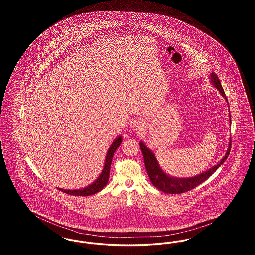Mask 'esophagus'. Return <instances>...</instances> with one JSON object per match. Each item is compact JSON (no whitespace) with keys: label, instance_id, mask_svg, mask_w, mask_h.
I'll return each instance as SVG.
<instances>
[{"label":"esophagus","instance_id":"esophagus-1","mask_svg":"<svg viewBox=\"0 0 255 255\" xmlns=\"http://www.w3.org/2000/svg\"><path fill=\"white\" fill-rule=\"evenodd\" d=\"M143 122L141 120H138V119H134L132 120V122H130V127L131 129L133 131H136V132H139L143 129Z\"/></svg>","mask_w":255,"mask_h":255}]
</instances>
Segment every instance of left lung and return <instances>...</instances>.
Instances as JSON below:
<instances>
[{"label":"left lung","mask_w":255,"mask_h":255,"mask_svg":"<svg viewBox=\"0 0 255 255\" xmlns=\"http://www.w3.org/2000/svg\"><path fill=\"white\" fill-rule=\"evenodd\" d=\"M210 80L212 82V84L217 88L220 94L225 97V99L228 101L227 97L225 95L224 89L221 85V82L219 80L218 75L215 73H211L210 74ZM231 115V114H230ZM230 122L231 123V119L230 117ZM231 142L230 141L228 151L225 155V157L221 159V161L217 163L215 166L211 167L210 169L207 170L204 173H201L194 177H190V178H173L169 175H167L166 173H164L162 169L160 168V166L158 165V160L155 157V154L149 149L147 148L145 144L140 141L139 146L143 155L144 158V163H145L146 171L147 174L150 178V181L153 183L154 186H156L160 191L167 193V194H180L183 192H187L191 189L195 188L197 185L201 184L202 182H205L207 180L219 167L226 161V159L229 157L230 152H231Z\"/></svg>","instance_id":"obj_1"}]
</instances>
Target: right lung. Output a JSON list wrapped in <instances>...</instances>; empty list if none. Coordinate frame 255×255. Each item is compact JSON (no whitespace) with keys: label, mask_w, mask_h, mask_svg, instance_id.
Instances as JSON below:
<instances>
[{"label":"right lung","mask_w":255,"mask_h":255,"mask_svg":"<svg viewBox=\"0 0 255 255\" xmlns=\"http://www.w3.org/2000/svg\"><path fill=\"white\" fill-rule=\"evenodd\" d=\"M122 141V136H118L112 143V145L110 146L109 150L107 152L106 158H105V163H104V167L101 172V174L99 175V177L97 178L95 182L92 184L88 185L87 187L81 188V189H76V190H67V189H62L59 188L62 192L67 193V194L74 195V196H90V195L95 194L99 192L108 182L109 180L110 168H111V163H112V158L114 157V153L116 152V150L119 148V146L121 145Z\"/></svg>","instance_id":"add662e5"}]
</instances>
